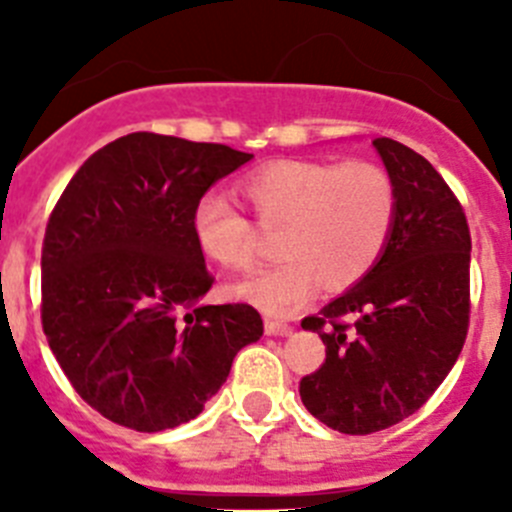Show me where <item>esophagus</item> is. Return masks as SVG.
<instances>
[{
	"mask_svg": "<svg viewBox=\"0 0 512 512\" xmlns=\"http://www.w3.org/2000/svg\"><path fill=\"white\" fill-rule=\"evenodd\" d=\"M264 328H266V333H269V336H287L289 330H292L287 323H284V320L269 318V315L264 318Z\"/></svg>",
	"mask_w": 512,
	"mask_h": 512,
	"instance_id": "34e87169",
	"label": "esophagus"
}]
</instances>
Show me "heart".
Returning a JSON list of instances; mask_svg holds the SVG:
<instances>
[{"instance_id":"obj_1","label":"heart","mask_w":512,"mask_h":512,"mask_svg":"<svg viewBox=\"0 0 512 512\" xmlns=\"http://www.w3.org/2000/svg\"><path fill=\"white\" fill-rule=\"evenodd\" d=\"M264 230H279L282 264L238 284V295L269 312H287L320 287L338 292L372 271L392 238L397 187L372 161L282 158L241 182ZM194 241L207 259L230 271L261 261L259 233L223 194H207L192 215Z\"/></svg>"}]
</instances>
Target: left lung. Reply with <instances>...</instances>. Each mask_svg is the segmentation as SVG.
Here are the masks:
<instances>
[{"label": "left lung", "instance_id": "1", "mask_svg": "<svg viewBox=\"0 0 512 512\" xmlns=\"http://www.w3.org/2000/svg\"><path fill=\"white\" fill-rule=\"evenodd\" d=\"M397 187L392 238L359 284L302 320L325 361L300 382L320 423L366 436L428 402L459 359L469 330L467 215L443 176L413 148L372 140Z\"/></svg>", "mask_w": 512, "mask_h": 512}]
</instances>
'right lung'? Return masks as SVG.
Wrapping results in <instances>:
<instances>
[{
	"label": "right lung",
	"instance_id": "add662e5",
	"mask_svg": "<svg viewBox=\"0 0 512 512\" xmlns=\"http://www.w3.org/2000/svg\"><path fill=\"white\" fill-rule=\"evenodd\" d=\"M251 153L130 133L84 161L43 238L40 320L71 387L140 433L197 418L235 354L259 341L251 305H200L215 277L194 241L207 189Z\"/></svg>",
	"mask_w": 512,
	"mask_h": 512
}]
</instances>
